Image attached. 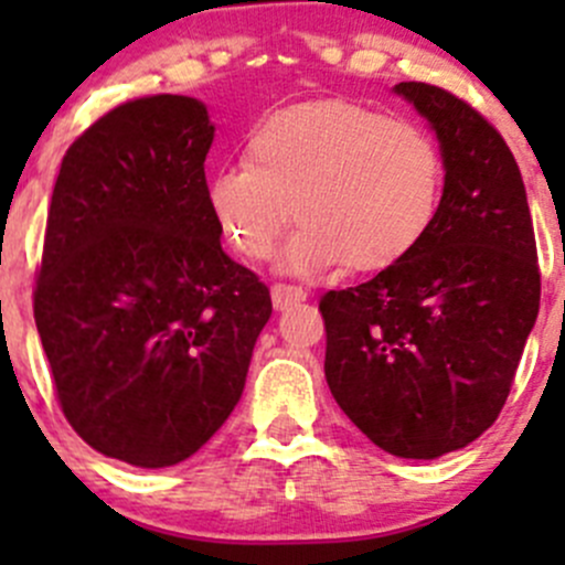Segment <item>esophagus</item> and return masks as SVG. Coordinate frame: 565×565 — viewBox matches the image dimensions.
<instances>
[{
    "label": "esophagus",
    "mask_w": 565,
    "mask_h": 565,
    "mask_svg": "<svg viewBox=\"0 0 565 565\" xmlns=\"http://www.w3.org/2000/svg\"><path fill=\"white\" fill-rule=\"evenodd\" d=\"M270 298H273V306H276V311H281L292 303H303L306 289L295 287V284H273Z\"/></svg>",
    "instance_id": "1"
}]
</instances>
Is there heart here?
Here are the masks:
<instances>
[{
    "mask_svg": "<svg viewBox=\"0 0 565 565\" xmlns=\"http://www.w3.org/2000/svg\"><path fill=\"white\" fill-rule=\"evenodd\" d=\"M443 182V152L420 125L350 100H309L248 130L243 163L210 174L207 207L246 259H267L295 215L278 270L315 276L347 262L374 273L429 235Z\"/></svg>",
    "mask_w": 565,
    "mask_h": 565,
    "instance_id": "heart-1",
    "label": "heart"
}]
</instances>
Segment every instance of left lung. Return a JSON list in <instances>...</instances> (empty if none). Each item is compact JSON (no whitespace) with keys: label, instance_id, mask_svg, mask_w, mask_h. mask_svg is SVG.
<instances>
[{"label":"left lung","instance_id":"obj_1","mask_svg":"<svg viewBox=\"0 0 565 565\" xmlns=\"http://www.w3.org/2000/svg\"><path fill=\"white\" fill-rule=\"evenodd\" d=\"M429 122L443 204L413 254L319 300L324 380L347 418L402 459H437L503 409L539 317L541 276L525 182L503 136L457 95L393 87Z\"/></svg>","mask_w":565,"mask_h":565}]
</instances>
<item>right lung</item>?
Masks as SVG:
<instances>
[{"mask_svg": "<svg viewBox=\"0 0 565 565\" xmlns=\"http://www.w3.org/2000/svg\"><path fill=\"white\" fill-rule=\"evenodd\" d=\"M213 136L202 100H130L73 141L51 193L35 322L56 398L87 446L147 470L224 426L273 311L221 248Z\"/></svg>", "mask_w": 565, "mask_h": 565, "instance_id": "add662e5", "label": "right lung"}]
</instances>
